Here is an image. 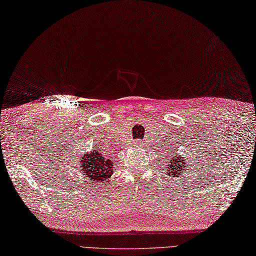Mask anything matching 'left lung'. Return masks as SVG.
<instances>
[{
	"label": "left lung",
	"mask_w": 256,
	"mask_h": 256,
	"mask_svg": "<svg viewBox=\"0 0 256 256\" xmlns=\"http://www.w3.org/2000/svg\"><path fill=\"white\" fill-rule=\"evenodd\" d=\"M188 158L182 157V155H176L172 158H170V162H167V169H166L164 174L169 176L172 181L176 182V176H182L184 174H188Z\"/></svg>",
	"instance_id": "1"
}]
</instances>
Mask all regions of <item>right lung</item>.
I'll use <instances>...</instances> for the list:
<instances>
[{
  "label": "right lung",
  "mask_w": 256,
  "mask_h": 256,
  "mask_svg": "<svg viewBox=\"0 0 256 256\" xmlns=\"http://www.w3.org/2000/svg\"><path fill=\"white\" fill-rule=\"evenodd\" d=\"M78 168L88 182L92 183V185H98V183L106 184L110 181L108 178L114 172V164L112 160H108L96 148L86 154H82L78 160Z\"/></svg>",
  "instance_id": "obj_1"
}]
</instances>
